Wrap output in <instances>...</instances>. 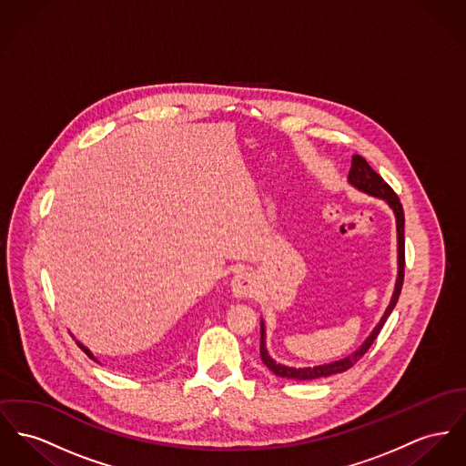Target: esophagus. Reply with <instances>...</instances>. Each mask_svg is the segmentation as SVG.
<instances>
[{"mask_svg":"<svg viewBox=\"0 0 466 466\" xmlns=\"http://www.w3.org/2000/svg\"><path fill=\"white\" fill-rule=\"evenodd\" d=\"M229 288L237 299H244V297L252 295V291L256 288V280L248 272H238L229 282Z\"/></svg>","mask_w":466,"mask_h":466,"instance_id":"obj_1","label":"esophagus"}]
</instances>
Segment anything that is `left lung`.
Masks as SVG:
<instances>
[{
	"label": "left lung",
	"mask_w": 466,
	"mask_h": 466,
	"mask_svg": "<svg viewBox=\"0 0 466 466\" xmlns=\"http://www.w3.org/2000/svg\"><path fill=\"white\" fill-rule=\"evenodd\" d=\"M348 184L355 187L357 190L370 194L372 198H378L381 201H385L389 205V208L394 212L396 218V231H398V278L394 284V291L390 297V302L387 306V309L383 312V316L380 318V321L376 323V327L372 329L371 334L368 336V339L362 342L353 353H350L348 357L334 360V362H327V364H319V366H312V368H293V366H284L279 364L278 360H274L267 350V329H265V321L261 319V344H259V353H261V360L263 364L280 378H291V380H316V378H327L338 372L350 370L371 346L376 336L380 334L385 319L389 318V314L396 308L401 288H403L404 279V212L401 207L400 198L396 196V192L383 182V178L372 169L368 164V160L364 157H351V169L348 175Z\"/></svg>",
	"instance_id": "1"
}]
</instances>
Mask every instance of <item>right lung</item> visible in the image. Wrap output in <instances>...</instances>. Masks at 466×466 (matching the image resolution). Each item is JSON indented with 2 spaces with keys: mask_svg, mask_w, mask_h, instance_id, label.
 Wrapping results in <instances>:
<instances>
[{
  "mask_svg": "<svg viewBox=\"0 0 466 466\" xmlns=\"http://www.w3.org/2000/svg\"><path fill=\"white\" fill-rule=\"evenodd\" d=\"M77 344H79V348H81V350H83V351H85V353H86V355H88V357H90V359H94L95 362H98V360H96V359H95L94 353H92V351H90V348H86V346H85V344H83V342L77 341Z\"/></svg>",
  "mask_w": 466,
  "mask_h": 466,
  "instance_id": "obj_1",
  "label": "right lung"
}]
</instances>
